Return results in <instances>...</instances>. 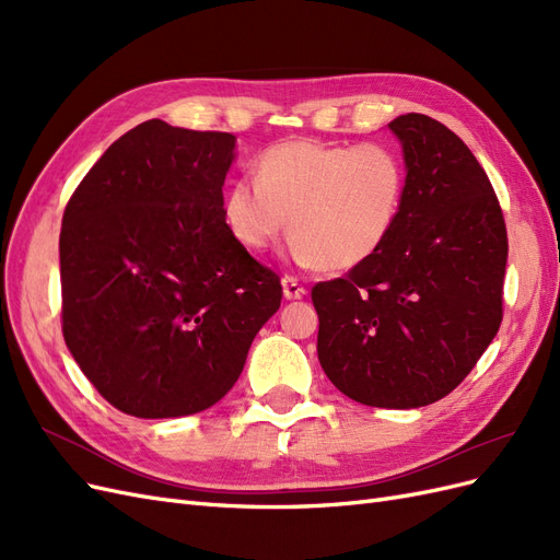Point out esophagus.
Returning a JSON list of instances; mask_svg holds the SVG:
<instances>
[{"mask_svg": "<svg viewBox=\"0 0 560 560\" xmlns=\"http://www.w3.org/2000/svg\"><path fill=\"white\" fill-rule=\"evenodd\" d=\"M282 292H284V299H303L306 296V287H303L294 276H284L282 278Z\"/></svg>", "mask_w": 560, "mask_h": 560, "instance_id": "1", "label": "esophagus"}]
</instances>
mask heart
<instances>
[{"label":"heart","instance_id":"obj_1","mask_svg":"<svg viewBox=\"0 0 560 560\" xmlns=\"http://www.w3.org/2000/svg\"><path fill=\"white\" fill-rule=\"evenodd\" d=\"M404 191V163L385 144L287 140L261 151L254 179L229 186L224 219L252 252L273 247L290 224L299 264L348 270L387 243Z\"/></svg>","mask_w":560,"mask_h":560}]
</instances>
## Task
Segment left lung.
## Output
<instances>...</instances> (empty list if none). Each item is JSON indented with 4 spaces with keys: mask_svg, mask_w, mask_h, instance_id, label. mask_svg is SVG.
Here are the masks:
<instances>
[{
    "mask_svg": "<svg viewBox=\"0 0 560 560\" xmlns=\"http://www.w3.org/2000/svg\"><path fill=\"white\" fill-rule=\"evenodd\" d=\"M406 191L387 243L346 278L317 282V358L354 401L416 409L460 385L502 322L506 226L469 147L425 114L389 124Z\"/></svg>",
    "mask_w": 560,
    "mask_h": 560,
    "instance_id": "left-lung-1",
    "label": "left lung"
}]
</instances>
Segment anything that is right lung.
<instances>
[{
    "instance_id": "1",
    "label": "right lung",
    "mask_w": 560,
    "mask_h": 560,
    "mask_svg": "<svg viewBox=\"0 0 560 560\" xmlns=\"http://www.w3.org/2000/svg\"><path fill=\"white\" fill-rule=\"evenodd\" d=\"M233 147L231 132L151 118L118 138L67 200L62 336L83 376L128 416L210 409L280 308L278 273L224 219Z\"/></svg>"
}]
</instances>
